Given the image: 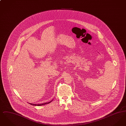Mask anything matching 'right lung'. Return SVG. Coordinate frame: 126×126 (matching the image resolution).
<instances>
[{"label":"right lung","instance_id":"1","mask_svg":"<svg viewBox=\"0 0 126 126\" xmlns=\"http://www.w3.org/2000/svg\"><path fill=\"white\" fill-rule=\"evenodd\" d=\"M52 101H52H51L50 102H45V103H42V104H32V103H30V104H31V105H33V106H42V105H45V104H48V103H50V102H51Z\"/></svg>","mask_w":126,"mask_h":126}]
</instances>
